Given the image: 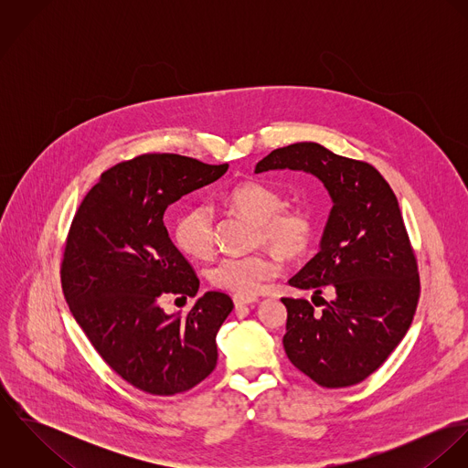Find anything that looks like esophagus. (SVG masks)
<instances>
[{"label":"esophagus","instance_id":"esophagus-1","mask_svg":"<svg viewBox=\"0 0 468 468\" xmlns=\"http://www.w3.org/2000/svg\"><path fill=\"white\" fill-rule=\"evenodd\" d=\"M232 299H234V304H236V306H247V304H254V303L260 301V299L254 297V295H234Z\"/></svg>","mask_w":468,"mask_h":468}]
</instances>
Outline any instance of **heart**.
Returning <instances> with one entry per match:
<instances>
[{"mask_svg":"<svg viewBox=\"0 0 468 468\" xmlns=\"http://www.w3.org/2000/svg\"><path fill=\"white\" fill-rule=\"evenodd\" d=\"M225 205L256 225V243H263L279 258H304L317 234L314 214L304 207L284 208V198L261 182H243L229 191ZM175 241L191 258L205 260L214 250V223L208 207L184 210L175 223ZM277 273L275 261L265 254L223 256L207 270L212 286L236 295H252Z\"/></svg>","mask_w":468,"mask_h":468,"instance_id":"obj_1","label":"heart"}]
</instances>
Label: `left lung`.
<instances>
[{
	"mask_svg": "<svg viewBox=\"0 0 468 468\" xmlns=\"http://www.w3.org/2000/svg\"><path fill=\"white\" fill-rule=\"evenodd\" d=\"M304 171L328 189L334 207L319 254L288 282L314 290L312 301L282 297L288 310L284 351L290 362L323 388H347L375 373L407 334L420 275L399 200L367 162L335 154L321 144L273 149L256 173ZM326 287L332 302L320 297Z\"/></svg>",
	"mask_w": 468,
	"mask_h": 468,
	"instance_id": "1",
	"label": "left lung"
}]
</instances>
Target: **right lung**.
<instances>
[{"label": "right lung", "instance_id": "obj_1", "mask_svg": "<svg viewBox=\"0 0 468 468\" xmlns=\"http://www.w3.org/2000/svg\"><path fill=\"white\" fill-rule=\"evenodd\" d=\"M227 169L180 154H140L104 171L71 221L61 265L69 312L104 362L144 393L189 391L216 367V335L232 299L207 292L184 317L164 312V299L195 297L200 288L164 214Z\"/></svg>", "mask_w": 468, "mask_h": 468}]
</instances>
